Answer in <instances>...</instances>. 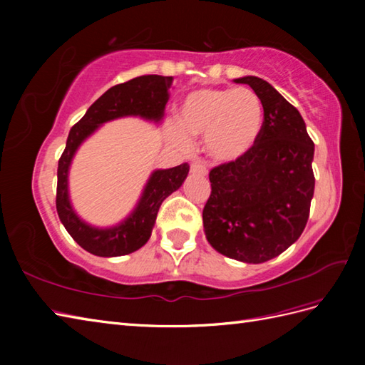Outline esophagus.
Listing matches in <instances>:
<instances>
[{"label":"esophagus","instance_id":"esophagus-1","mask_svg":"<svg viewBox=\"0 0 365 365\" xmlns=\"http://www.w3.org/2000/svg\"><path fill=\"white\" fill-rule=\"evenodd\" d=\"M190 170L192 174H200V175H205L207 174V169L205 166L202 165V163H192Z\"/></svg>","mask_w":365,"mask_h":365}]
</instances>
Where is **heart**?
Masks as SVG:
<instances>
[{
  "label": "heart",
  "mask_w": 365,
  "mask_h": 365,
  "mask_svg": "<svg viewBox=\"0 0 365 365\" xmlns=\"http://www.w3.org/2000/svg\"><path fill=\"white\" fill-rule=\"evenodd\" d=\"M173 135L190 147L191 136L204 135V149L215 161L232 163L251 152L263 127V105L250 88H205L192 91L178 110Z\"/></svg>",
  "instance_id": "1"
}]
</instances>
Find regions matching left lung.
Instances as JSON below:
<instances>
[{"instance_id": "obj_1", "label": "left lung", "mask_w": 365, "mask_h": 365, "mask_svg": "<svg viewBox=\"0 0 365 365\" xmlns=\"http://www.w3.org/2000/svg\"><path fill=\"white\" fill-rule=\"evenodd\" d=\"M262 100L263 127L243 158L210 170L202 212L213 250L245 263L277 257L301 237L314 197V143L299 111L259 76L234 80Z\"/></svg>"}]
</instances>
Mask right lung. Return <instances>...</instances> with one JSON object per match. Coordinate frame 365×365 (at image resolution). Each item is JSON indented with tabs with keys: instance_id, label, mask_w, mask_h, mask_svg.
Segmentation results:
<instances>
[{
	"instance_id": "1",
	"label": "right lung",
	"mask_w": 365,
	"mask_h": 365,
	"mask_svg": "<svg viewBox=\"0 0 365 365\" xmlns=\"http://www.w3.org/2000/svg\"><path fill=\"white\" fill-rule=\"evenodd\" d=\"M170 83L173 76L144 75L115 84L89 106L86 114L68 133L66 149L58 163L56 210L61 222L75 242L98 257H119L143 247L152 235L163 200L182 187L190 166L188 163H183L175 168L155 169L136 207L127 218L111 227H97L76 215L68 196V170L75 153L105 122L120 118H141L160 123L165 115Z\"/></svg>"
}]
</instances>
